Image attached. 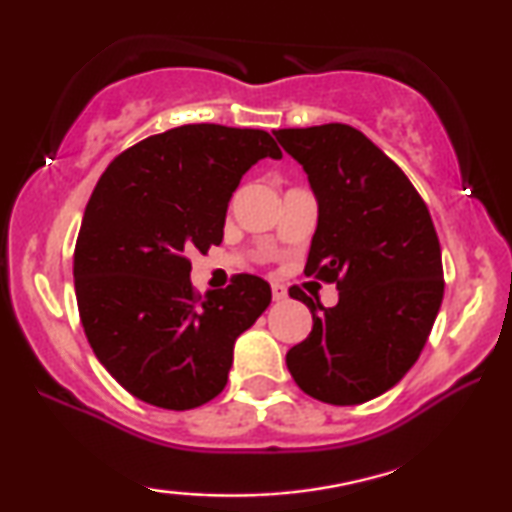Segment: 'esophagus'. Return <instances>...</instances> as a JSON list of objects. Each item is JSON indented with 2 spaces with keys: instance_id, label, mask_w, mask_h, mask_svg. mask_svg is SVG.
Listing matches in <instances>:
<instances>
[{
  "instance_id": "34e87169",
  "label": "esophagus",
  "mask_w": 512,
  "mask_h": 512,
  "mask_svg": "<svg viewBox=\"0 0 512 512\" xmlns=\"http://www.w3.org/2000/svg\"><path fill=\"white\" fill-rule=\"evenodd\" d=\"M272 298H275L277 303H279V300L286 298V289L282 284H272Z\"/></svg>"
}]
</instances>
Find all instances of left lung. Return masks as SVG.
Wrapping results in <instances>:
<instances>
[{
  "label": "left lung",
  "instance_id": "left-lung-1",
  "mask_svg": "<svg viewBox=\"0 0 512 512\" xmlns=\"http://www.w3.org/2000/svg\"><path fill=\"white\" fill-rule=\"evenodd\" d=\"M303 165L319 219L305 272L338 284L324 307L293 286L312 333L286 366L307 396L359 405L415 366L443 303V258L431 214L394 160L352 125L275 130Z\"/></svg>",
  "mask_w": 512,
  "mask_h": 512
}]
</instances>
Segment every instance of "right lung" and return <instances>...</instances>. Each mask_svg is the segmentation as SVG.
Listing matches in <instances>:
<instances>
[{
    "mask_svg": "<svg viewBox=\"0 0 512 512\" xmlns=\"http://www.w3.org/2000/svg\"><path fill=\"white\" fill-rule=\"evenodd\" d=\"M263 158H282L265 130L181 125L97 181L74 251L76 303L95 356L139 401L191 410L219 396L235 340L270 305L256 275L195 296L188 261L221 244L228 202Z\"/></svg>",
    "mask_w": 512,
    "mask_h": 512,
    "instance_id": "add662e5",
    "label": "right lung"
}]
</instances>
